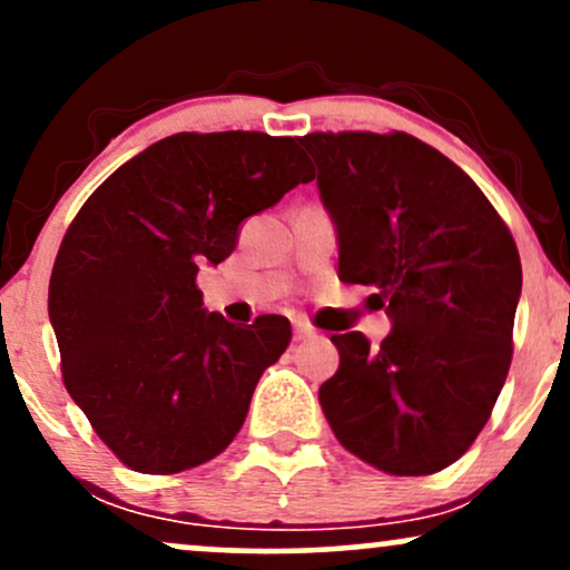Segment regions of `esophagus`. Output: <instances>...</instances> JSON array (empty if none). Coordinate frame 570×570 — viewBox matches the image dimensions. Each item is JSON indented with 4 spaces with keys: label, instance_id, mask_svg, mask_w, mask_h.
Here are the masks:
<instances>
[{
    "label": "esophagus",
    "instance_id": "34e87169",
    "mask_svg": "<svg viewBox=\"0 0 570 570\" xmlns=\"http://www.w3.org/2000/svg\"><path fill=\"white\" fill-rule=\"evenodd\" d=\"M292 337H294V343H303V340L316 337V330H313V326H307L305 322H294Z\"/></svg>",
    "mask_w": 570,
    "mask_h": 570
}]
</instances>
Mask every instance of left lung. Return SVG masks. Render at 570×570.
I'll use <instances>...</instances> for the list:
<instances>
[{"mask_svg":"<svg viewBox=\"0 0 570 570\" xmlns=\"http://www.w3.org/2000/svg\"><path fill=\"white\" fill-rule=\"evenodd\" d=\"M345 284L372 286L391 332L332 335L318 389L332 431L381 472L455 463L488 423L512 362L520 254L482 189L407 134H307Z\"/></svg>","mask_w":570,"mask_h":570,"instance_id":"8db88e82","label":"left lung"}]
</instances>
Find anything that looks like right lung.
Segmentation results:
<instances>
[{"mask_svg": "<svg viewBox=\"0 0 570 570\" xmlns=\"http://www.w3.org/2000/svg\"><path fill=\"white\" fill-rule=\"evenodd\" d=\"M311 179L297 139L176 134L117 168L69 225L48 294L63 383L134 472L200 466L244 426L292 326L208 313L195 276L230 257L244 219Z\"/></svg>", "mask_w": 570, "mask_h": 570, "instance_id": "right-lung-1", "label": "right lung"}]
</instances>
